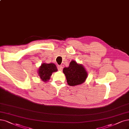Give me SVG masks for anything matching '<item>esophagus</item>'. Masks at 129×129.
<instances>
[{"instance_id":"obj_1","label":"esophagus","mask_w":129,"mask_h":129,"mask_svg":"<svg viewBox=\"0 0 129 129\" xmlns=\"http://www.w3.org/2000/svg\"><path fill=\"white\" fill-rule=\"evenodd\" d=\"M57 68H58V71H61L62 70H63V67H62V66H58V67H57Z\"/></svg>"}]
</instances>
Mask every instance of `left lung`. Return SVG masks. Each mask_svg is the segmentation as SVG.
Returning <instances> with one entry per match:
<instances>
[{
    "mask_svg": "<svg viewBox=\"0 0 129 129\" xmlns=\"http://www.w3.org/2000/svg\"><path fill=\"white\" fill-rule=\"evenodd\" d=\"M63 72L70 86H76L84 83L88 77V72L84 66L73 60L70 62L69 67L63 69Z\"/></svg>",
    "mask_w": 129,
    "mask_h": 129,
    "instance_id": "left-lung-1",
    "label": "left lung"
}]
</instances>
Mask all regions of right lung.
Instances as JSON below:
<instances>
[{"label": "right lung", "mask_w": 129, "mask_h": 129, "mask_svg": "<svg viewBox=\"0 0 129 129\" xmlns=\"http://www.w3.org/2000/svg\"><path fill=\"white\" fill-rule=\"evenodd\" d=\"M57 71V69L55 64L43 63L38 69V74L43 82H47L50 80L52 73Z\"/></svg>", "instance_id": "add662e5"}]
</instances>
